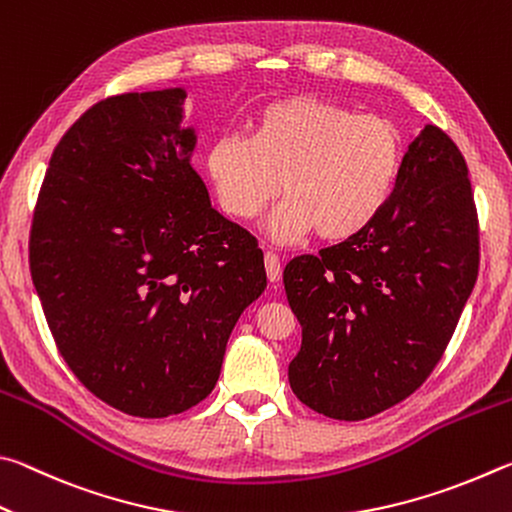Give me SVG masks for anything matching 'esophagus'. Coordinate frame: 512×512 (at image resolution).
<instances>
[{
	"label": "esophagus",
	"mask_w": 512,
	"mask_h": 512,
	"mask_svg": "<svg viewBox=\"0 0 512 512\" xmlns=\"http://www.w3.org/2000/svg\"><path fill=\"white\" fill-rule=\"evenodd\" d=\"M265 272H267V279H270V283H279L281 281V261L279 256L274 254V251H267L265 254Z\"/></svg>",
	"instance_id": "esophagus-1"
}]
</instances>
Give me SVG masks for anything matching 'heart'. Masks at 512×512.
I'll use <instances>...</instances> for the list:
<instances>
[{
    "mask_svg": "<svg viewBox=\"0 0 512 512\" xmlns=\"http://www.w3.org/2000/svg\"><path fill=\"white\" fill-rule=\"evenodd\" d=\"M211 182L222 209L254 220L276 195L288 197L265 222L279 245L317 231L324 240L353 238L387 209L402 166L396 123L317 96H294L261 110L247 137L211 146Z\"/></svg>",
    "mask_w": 512,
    "mask_h": 512,
    "instance_id": "b5f03b06",
    "label": "heart"
}]
</instances>
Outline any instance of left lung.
I'll use <instances>...</instances> for the list:
<instances>
[{
    "label": "left lung",
    "instance_id": "obj_1",
    "mask_svg": "<svg viewBox=\"0 0 512 512\" xmlns=\"http://www.w3.org/2000/svg\"><path fill=\"white\" fill-rule=\"evenodd\" d=\"M477 274L468 164L427 123L380 218L285 265V294L301 324L288 369L294 396L335 420L371 418L409 398L443 357Z\"/></svg>",
    "mask_w": 512,
    "mask_h": 512
}]
</instances>
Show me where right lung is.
Here are the masks:
<instances>
[{
	"instance_id": "1",
	"label": "right lung",
	"mask_w": 512,
	"mask_h": 512,
	"mask_svg": "<svg viewBox=\"0 0 512 512\" xmlns=\"http://www.w3.org/2000/svg\"><path fill=\"white\" fill-rule=\"evenodd\" d=\"M184 87L105 98L53 150L29 261L60 355L107 405L191 409L267 274L256 238L211 206L191 166Z\"/></svg>"
}]
</instances>
